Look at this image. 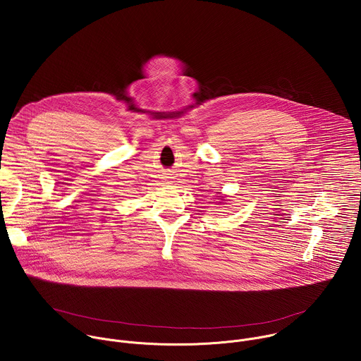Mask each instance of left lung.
Returning <instances> with one entry per match:
<instances>
[{
    "label": "left lung",
    "mask_w": 361,
    "mask_h": 361,
    "mask_svg": "<svg viewBox=\"0 0 361 361\" xmlns=\"http://www.w3.org/2000/svg\"><path fill=\"white\" fill-rule=\"evenodd\" d=\"M220 200H224V198H220Z\"/></svg>",
    "instance_id": "left-lung-1"
}]
</instances>
